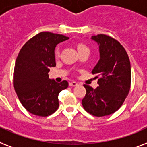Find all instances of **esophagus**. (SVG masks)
I'll return each mask as SVG.
<instances>
[{
	"label": "esophagus",
	"mask_w": 147,
	"mask_h": 147,
	"mask_svg": "<svg viewBox=\"0 0 147 147\" xmlns=\"http://www.w3.org/2000/svg\"><path fill=\"white\" fill-rule=\"evenodd\" d=\"M69 85H70V86H76L78 85V84H77V82H75V81H71L69 83Z\"/></svg>",
	"instance_id": "obj_1"
}]
</instances>
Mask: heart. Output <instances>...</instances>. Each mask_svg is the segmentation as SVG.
Listing matches in <instances>:
<instances>
[{"label":"heart","mask_w":147,"mask_h":147,"mask_svg":"<svg viewBox=\"0 0 147 147\" xmlns=\"http://www.w3.org/2000/svg\"><path fill=\"white\" fill-rule=\"evenodd\" d=\"M86 49H88V50H89V48H88L86 45H84V44H79V45L77 46V50H78V51H83V50H86ZM59 54H60L59 50L57 49V50L55 51V56L56 57H58Z\"/></svg>","instance_id":"1"}]
</instances>
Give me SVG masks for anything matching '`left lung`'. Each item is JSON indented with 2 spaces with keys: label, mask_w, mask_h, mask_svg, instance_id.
<instances>
[{
  "label": "left lung",
  "mask_w": 147,
  "mask_h": 147,
  "mask_svg": "<svg viewBox=\"0 0 147 147\" xmlns=\"http://www.w3.org/2000/svg\"><path fill=\"white\" fill-rule=\"evenodd\" d=\"M99 45L100 60L92 70L98 78L99 86L84 85L86 93L82 100L84 110L96 117L112 114L122 106L131 84L129 57L124 47L105 34L92 36Z\"/></svg>",
  "instance_id": "obj_1"
}]
</instances>
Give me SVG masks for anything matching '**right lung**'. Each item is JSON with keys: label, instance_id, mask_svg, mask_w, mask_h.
Here are the masks:
<instances>
[{"label": "right lung", "instance_id": "right-lung-1", "mask_svg": "<svg viewBox=\"0 0 147 147\" xmlns=\"http://www.w3.org/2000/svg\"><path fill=\"white\" fill-rule=\"evenodd\" d=\"M69 37L41 32L20 49L13 71V86L26 110L36 116L47 117L57 110L58 95L67 88L68 82L49 79L50 67L56 66V46Z\"/></svg>", "mask_w": 147, "mask_h": 147}]
</instances>
